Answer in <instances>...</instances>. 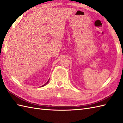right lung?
Segmentation results:
<instances>
[{
    "instance_id": "1",
    "label": "right lung",
    "mask_w": 123,
    "mask_h": 123,
    "mask_svg": "<svg viewBox=\"0 0 123 123\" xmlns=\"http://www.w3.org/2000/svg\"><path fill=\"white\" fill-rule=\"evenodd\" d=\"M49 80L48 81H47V82H46V83H45V84H44V85H43V86H41V87H43V86H45V85H46L47 84V83H48L49 82Z\"/></svg>"
}]
</instances>
